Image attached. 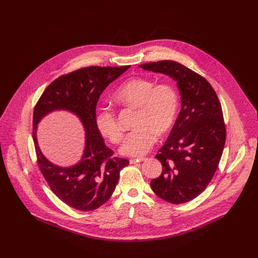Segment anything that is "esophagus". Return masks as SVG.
<instances>
[{
	"label": "esophagus",
	"mask_w": 258,
	"mask_h": 258,
	"mask_svg": "<svg viewBox=\"0 0 258 258\" xmlns=\"http://www.w3.org/2000/svg\"><path fill=\"white\" fill-rule=\"evenodd\" d=\"M144 160H145L144 157H139V158H133V159H131L130 162H131V164H135V163H138V162H142V161H144Z\"/></svg>",
	"instance_id": "obj_1"
}]
</instances>
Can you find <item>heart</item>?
Returning <instances> with one entry per match:
<instances>
[{
	"instance_id": "1",
	"label": "heart",
	"mask_w": 258,
	"mask_h": 258,
	"mask_svg": "<svg viewBox=\"0 0 258 258\" xmlns=\"http://www.w3.org/2000/svg\"><path fill=\"white\" fill-rule=\"evenodd\" d=\"M114 99L123 105L139 108L135 126L120 152L128 156H142L150 150L157 136H163L172 127L178 105L177 93L167 84L156 85L154 81L134 78L123 83L114 93ZM95 124L99 133L113 144L123 138V131L115 112L108 107L97 110Z\"/></svg>"
}]
</instances>
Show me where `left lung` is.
Here are the masks:
<instances>
[{"label":"left lung","mask_w":258,"mask_h":258,"mask_svg":"<svg viewBox=\"0 0 258 258\" xmlns=\"http://www.w3.org/2000/svg\"><path fill=\"white\" fill-rule=\"evenodd\" d=\"M140 67L168 76L176 83L180 111L155 155L162 164V173L150 185L159 198L173 204L186 203L205 190L222 157L226 143L222 105L204 78L178 62L163 60Z\"/></svg>","instance_id":"left-lung-1"}]
</instances>
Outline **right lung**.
I'll return each instance as SVG.
<instances>
[{
  "label": "right lung",
  "instance_id": "right-lung-1",
  "mask_svg": "<svg viewBox=\"0 0 258 258\" xmlns=\"http://www.w3.org/2000/svg\"><path fill=\"white\" fill-rule=\"evenodd\" d=\"M130 66H90L72 71L55 80L45 90L33 111L32 138L38 164L53 193L68 206L91 211L106 203L113 194L120 170L128 160L112 157L95 124L96 106L103 91ZM54 111L76 115L86 132L85 149L81 160L71 167L51 163L39 149L37 125Z\"/></svg>",
  "mask_w": 258,
  "mask_h": 258
}]
</instances>
